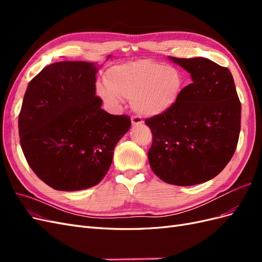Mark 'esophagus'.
<instances>
[{
	"instance_id": "1",
	"label": "esophagus",
	"mask_w": 262,
	"mask_h": 262,
	"mask_svg": "<svg viewBox=\"0 0 262 262\" xmlns=\"http://www.w3.org/2000/svg\"><path fill=\"white\" fill-rule=\"evenodd\" d=\"M131 122H132L133 126H139V125H141L142 123H143V120H142L140 117L134 116V117L131 118Z\"/></svg>"
}]
</instances>
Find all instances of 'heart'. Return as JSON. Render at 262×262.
I'll return each mask as SVG.
<instances>
[{"instance_id":"obj_1","label":"heart","mask_w":262,"mask_h":262,"mask_svg":"<svg viewBox=\"0 0 262 262\" xmlns=\"http://www.w3.org/2000/svg\"><path fill=\"white\" fill-rule=\"evenodd\" d=\"M185 86V76L177 68L138 60L110 68L106 83H97L96 95L113 113L120 110L122 97L130 99L141 116L161 117L178 104Z\"/></svg>"}]
</instances>
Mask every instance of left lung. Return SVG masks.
Listing matches in <instances>:
<instances>
[{
	"instance_id": "8db88e82",
	"label": "left lung",
	"mask_w": 262,
	"mask_h": 262,
	"mask_svg": "<svg viewBox=\"0 0 262 262\" xmlns=\"http://www.w3.org/2000/svg\"><path fill=\"white\" fill-rule=\"evenodd\" d=\"M168 59L189 72L192 83L168 114L145 120L153 133L148 163L167 184L199 185L217 176L235 153L241 101L228 69L205 58Z\"/></svg>"
}]
</instances>
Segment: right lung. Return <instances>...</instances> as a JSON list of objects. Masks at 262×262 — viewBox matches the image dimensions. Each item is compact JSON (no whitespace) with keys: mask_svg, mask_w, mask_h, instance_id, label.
I'll return each mask as SVG.
<instances>
[{"mask_svg":"<svg viewBox=\"0 0 262 262\" xmlns=\"http://www.w3.org/2000/svg\"><path fill=\"white\" fill-rule=\"evenodd\" d=\"M98 69L85 61L52 63L27 86L18 118L21 149L30 168L55 190L99 184L131 126L128 116L101 108L95 85Z\"/></svg>","mask_w":262,"mask_h":262,"instance_id":"add662e5","label":"right lung"}]
</instances>
